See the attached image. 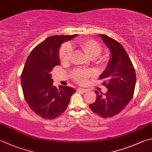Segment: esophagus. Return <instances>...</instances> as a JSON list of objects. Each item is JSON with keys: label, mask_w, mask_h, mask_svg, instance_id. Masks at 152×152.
Masks as SVG:
<instances>
[{"label": "esophagus", "mask_w": 152, "mask_h": 152, "mask_svg": "<svg viewBox=\"0 0 152 152\" xmlns=\"http://www.w3.org/2000/svg\"><path fill=\"white\" fill-rule=\"evenodd\" d=\"M77 91H80V92H86V89H83V88H78V90H77Z\"/></svg>", "instance_id": "esophagus-1"}]
</instances>
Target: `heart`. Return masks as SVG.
<instances>
[{
	"instance_id": "obj_1",
	"label": "heart",
	"mask_w": 152,
	"mask_h": 152,
	"mask_svg": "<svg viewBox=\"0 0 152 152\" xmlns=\"http://www.w3.org/2000/svg\"><path fill=\"white\" fill-rule=\"evenodd\" d=\"M77 45L80 49L84 50V52L89 57L95 58L99 56L102 52V46L99 42L91 39H85L80 40L77 42ZM72 55V48L68 44H64L62 45L59 50V58L63 64H66L70 61ZM104 58H102V61ZM94 75L93 71L91 70H82L78 69L74 70L72 73V76L74 80L79 84H85L87 82L88 78Z\"/></svg>"
}]
</instances>
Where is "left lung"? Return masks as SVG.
<instances>
[{
  "mask_svg": "<svg viewBox=\"0 0 152 152\" xmlns=\"http://www.w3.org/2000/svg\"><path fill=\"white\" fill-rule=\"evenodd\" d=\"M111 53L107 66L99 76L107 93L96 91V100L89 107L103 118L117 115L126 107L133 97L136 85V72L132 61L121 44L106 35H100Z\"/></svg>",
  "mask_w": 152,
  "mask_h": 152,
  "instance_id": "8db88e82",
  "label": "left lung"
}]
</instances>
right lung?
Listing matches in <instances>:
<instances>
[{
	"label": "right lung",
	"instance_id": "obj_1",
	"mask_svg": "<svg viewBox=\"0 0 152 152\" xmlns=\"http://www.w3.org/2000/svg\"><path fill=\"white\" fill-rule=\"evenodd\" d=\"M76 35H53L32 50L21 75L23 97L35 113L45 119H54L65 111L72 95L76 92L68 86H53L50 72L60 64L61 45Z\"/></svg>",
	"mask_w": 152,
	"mask_h": 152
}]
</instances>
